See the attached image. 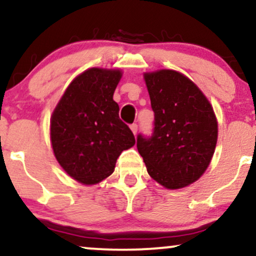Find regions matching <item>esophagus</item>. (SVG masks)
<instances>
[{
  "label": "esophagus",
  "mask_w": 256,
  "mask_h": 256,
  "mask_svg": "<svg viewBox=\"0 0 256 256\" xmlns=\"http://www.w3.org/2000/svg\"><path fill=\"white\" fill-rule=\"evenodd\" d=\"M130 128H131V131L134 132V134H136L137 131H138V125L137 124H132Z\"/></svg>",
  "instance_id": "esophagus-1"
}]
</instances>
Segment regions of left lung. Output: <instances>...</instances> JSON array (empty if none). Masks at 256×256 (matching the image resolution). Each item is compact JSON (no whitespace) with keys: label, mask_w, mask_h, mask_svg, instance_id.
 <instances>
[{"label":"left lung","mask_w":256,"mask_h":256,"mask_svg":"<svg viewBox=\"0 0 256 256\" xmlns=\"http://www.w3.org/2000/svg\"><path fill=\"white\" fill-rule=\"evenodd\" d=\"M155 113L149 137L138 134L137 149L154 180L168 190L188 186L204 174L217 143L211 104L188 78L174 70L144 74Z\"/></svg>","instance_id":"obj_1"}]
</instances>
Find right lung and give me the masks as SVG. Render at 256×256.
I'll list each match as a JSON object with an SVG mask.
<instances>
[{"label":"right lung","instance_id":"add662e5","mask_svg":"<svg viewBox=\"0 0 256 256\" xmlns=\"http://www.w3.org/2000/svg\"><path fill=\"white\" fill-rule=\"evenodd\" d=\"M120 78V70H86L70 83L52 113L54 156L81 184H94L110 176L120 154L136 143L113 100Z\"/></svg>","mask_w":256,"mask_h":256}]
</instances>
